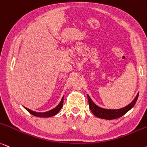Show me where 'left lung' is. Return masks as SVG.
Wrapping results in <instances>:
<instances>
[{"label": "left lung", "mask_w": 147, "mask_h": 147, "mask_svg": "<svg viewBox=\"0 0 147 147\" xmlns=\"http://www.w3.org/2000/svg\"><path fill=\"white\" fill-rule=\"evenodd\" d=\"M139 93H138L135 98L132 100L131 103H129L128 105L125 107L119 109H103L97 106L96 104L94 103V102L91 100L88 94H87L88 100L89 107L92 111V113L98 118L105 119H113L119 118L123 115H125L127 111L132 109L136 103L137 99H138Z\"/></svg>", "instance_id": "obj_1"}]
</instances>
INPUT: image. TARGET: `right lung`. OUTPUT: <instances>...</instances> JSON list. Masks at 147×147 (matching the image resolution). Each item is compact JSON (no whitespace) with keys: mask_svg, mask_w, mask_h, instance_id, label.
Listing matches in <instances>:
<instances>
[{"mask_svg":"<svg viewBox=\"0 0 147 147\" xmlns=\"http://www.w3.org/2000/svg\"><path fill=\"white\" fill-rule=\"evenodd\" d=\"M63 98L64 96H63V98L61 99V100L60 103L57 105L56 107L53 109H51V111H47V112H43V113H40V112H36V111H32V110L29 109L25 107H24L26 109L27 111L29 112L30 113H31L32 115H33L34 116H36V117H52V116H54L56 115L59 113V111H60L62 107H63Z\"/></svg>","mask_w":147,"mask_h":147,"instance_id":"add662e5","label":"right lung"}]
</instances>
